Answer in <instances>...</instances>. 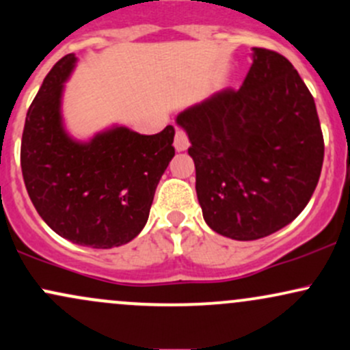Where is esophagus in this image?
I'll list each match as a JSON object with an SVG mask.
<instances>
[{
	"label": "esophagus",
	"mask_w": 350,
	"mask_h": 350,
	"mask_svg": "<svg viewBox=\"0 0 350 350\" xmlns=\"http://www.w3.org/2000/svg\"><path fill=\"white\" fill-rule=\"evenodd\" d=\"M187 148H189V139H187L186 133L176 131V136H174V149H176V151L183 152V151H186Z\"/></svg>",
	"instance_id": "1"
}]
</instances>
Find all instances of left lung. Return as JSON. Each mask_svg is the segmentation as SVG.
Masks as SVG:
<instances>
[{"mask_svg": "<svg viewBox=\"0 0 350 350\" xmlns=\"http://www.w3.org/2000/svg\"><path fill=\"white\" fill-rule=\"evenodd\" d=\"M239 91H219L176 118L196 166V193L213 231L256 241L293 222L324 161L316 103L289 59L252 48Z\"/></svg>", "mask_w": 350, "mask_h": 350, "instance_id": "1", "label": "left lung"}]
</instances>
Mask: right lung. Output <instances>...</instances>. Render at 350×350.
Instances as JSON below:
<instances>
[{"label": "right lung", "mask_w": 350, "mask_h": 350, "mask_svg": "<svg viewBox=\"0 0 350 350\" xmlns=\"http://www.w3.org/2000/svg\"><path fill=\"white\" fill-rule=\"evenodd\" d=\"M78 57H61L26 114L21 171L29 199L57 236L78 245L128 244L148 222L161 176L174 157V128L144 136L113 124L76 139L63 118L64 83Z\"/></svg>", "instance_id": "right-lung-1"}]
</instances>
